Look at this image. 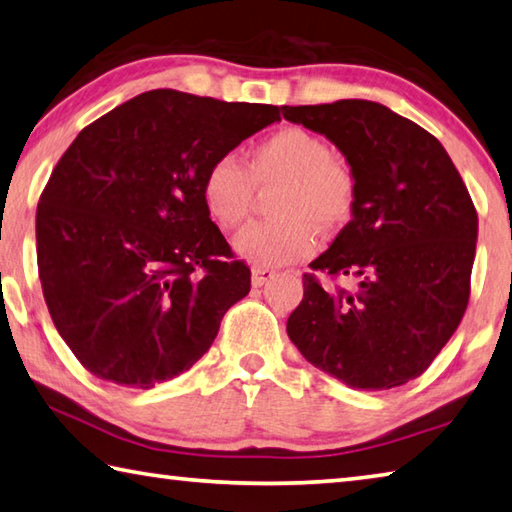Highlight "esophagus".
Returning <instances> with one entry per match:
<instances>
[{
	"mask_svg": "<svg viewBox=\"0 0 512 512\" xmlns=\"http://www.w3.org/2000/svg\"><path fill=\"white\" fill-rule=\"evenodd\" d=\"M275 280V271H271V268H262V266H255L253 268V286L259 288L264 286L266 282Z\"/></svg>",
	"mask_w": 512,
	"mask_h": 512,
	"instance_id": "1",
	"label": "esophagus"
}]
</instances>
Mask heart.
<instances>
[{
    "instance_id": "b5f03b06",
    "label": "heart",
    "mask_w": 512,
    "mask_h": 512,
    "mask_svg": "<svg viewBox=\"0 0 512 512\" xmlns=\"http://www.w3.org/2000/svg\"><path fill=\"white\" fill-rule=\"evenodd\" d=\"M280 183L277 219L246 228L235 241L239 257L262 268L293 264L313 253L315 226H336L349 215L353 176L331 159L329 145L302 127H284L250 150L246 167L221 156L203 174L201 201L219 228L235 230L253 208L255 185Z\"/></svg>"
}]
</instances>
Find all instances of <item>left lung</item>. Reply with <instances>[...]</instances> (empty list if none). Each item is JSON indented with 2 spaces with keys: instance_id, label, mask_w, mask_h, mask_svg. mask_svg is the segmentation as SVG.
<instances>
[{
  "instance_id": "8db88e82",
  "label": "left lung",
  "mask_w": 512,
  "mask_h": 512,
  "mask_svg": "<svg viewBox=\"0 0 512 512\" xmlns=\"http://www.w3.org/2000/svg\"><path fill=\"white\" fill-rule=\"evenodd\" d=\"M282 116L327 136L351 167V221L311 268L356 282L324 291L304 275L288 338L353 389L405 385L466 313L479 228L466 183L430 132L378 102L282 107Z\"/></svg>"
}]
</instances>
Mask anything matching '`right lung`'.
Here are the masks:
<instances>
[{
  "label": "right lung",
  "instance_id": "obj_1",
  "mask_svg": "<svg viewBox=\"0 0 512 512\" xmlns=\"http://www.w3.org/2000/svg\"><path fill=\"white\" fill-rule=\"evenodd\" d=\"M280 109L154 89L82 129L37 203L55 329L91 374L150 389L188 371L250 291L201 201L210 163Z\"/></svg>",
  "mask_w": 512,
  "mask_h": 512
}]
</instances>
